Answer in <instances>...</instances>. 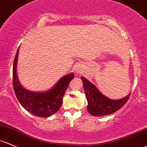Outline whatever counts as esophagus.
Wrapping results in <instances>:
<instances>
[{"label": "esophagus", "instance_id": "obj_1", "mask_svg": "<svg viewBox=\"0 0 147 147\" xmlns=\"http://www.w3.org/2000/svg\"><path fill=\"white\" fill-rule=\"evenodd\" d=\"M73 69L74 70V71L76 72V73H80V71H81V67L80 65H75L73 67Z\"/></svg>", "mask_w": 147, "mask_h": 147}]
</instances>
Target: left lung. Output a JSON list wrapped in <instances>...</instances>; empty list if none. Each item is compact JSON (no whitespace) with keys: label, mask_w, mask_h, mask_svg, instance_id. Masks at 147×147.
<instances>
[{"label":"left lung","mask_w":147,"mask_h":147,"mask_svg":"<svg viewBox=\"0 0 147 147\" xmlns=\"http://www.w3.org/2000/svg\"><path fill=\"white\" fill-rule=\"evenodd\" d=\"M81 80L88 100V111L92 116H104L111 114L120 109L130 97V93H129L121 99H111L102 94L97 87L86 78L81 77Z\"/></svg>","instance_id":"obj_1"}]
</instances>
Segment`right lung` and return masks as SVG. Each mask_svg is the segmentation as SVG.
Returning <instances> with one entry per match:
<instances>
[{
	"label": "right lung",
	"mask_w": 147,
	"mask_h": 147,
	"mask_svg": "<svg viewBox=\"0 0 147 147\" xmlns=\"http://www.w3.org/2000/svg\"><path fill=\"white\" fill-rule=\"evenodd\" d=\"M19 48L13 63V86L15 95L24 108L38 117L47 118L56 113L62 105V99L74 74L71 73L61 77L51 89L45 92H33L22 86L17 77V63Z\"/></svg>",
	"instance_id": "1"
}]
</instances>
